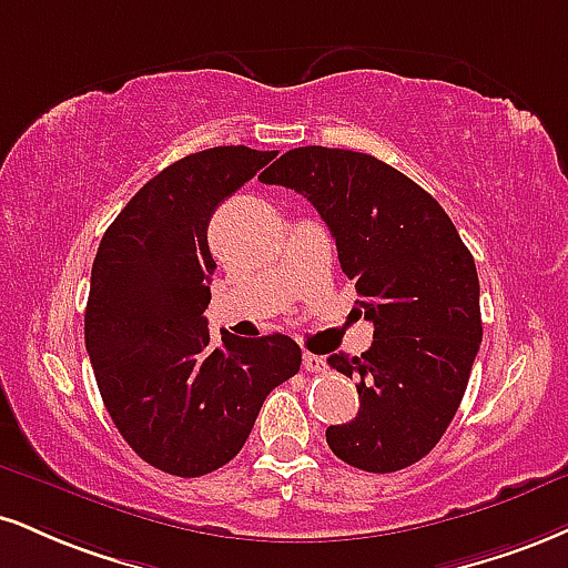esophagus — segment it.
Returning <instances> with one entry per match:
<instances>
[{"label": "esophagus", "instance_id": "esophagus-1", "mask_svg": "<svg viewBox=\"0 0 568 568\" xmlns=\"http://www.w3.org/2000/svg\"><path fill=\"white\" fill-rule=\"evenodd\" d=\"M302 362H304V371H310V373H323L325 371V359L317 357V354L306 352Z\"/></svg>", "mask_w": 568, "mask_h": 568}]
</instances>
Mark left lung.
<instances>
[{
    "label": "left lung",
    "mask_w": 568,
    "mask_h": 568,
    "mask_svg": "<svg viewBox=\"0 0 568 568\" xmlns=\"http://www.w3.org/2000/svg\"><path fill=\"white\" fill-rule=\"evenodd\" d=\"M258 180L317 209L375 327L362 357H327L359 394L357 418L327 428V447L371 474L413 466L453 423L479 352L474 256L439 203L375 155L296 148Z\"/></svg>",
    "instance_id": "obj_1"
}]
</instances>
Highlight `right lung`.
Segmentation results:
<instances>
[{"mask_svg":"<svg viewBox=\"0 0 568 568\" xmlns=\"http://www.w3.org/2000/svg\"><path fill=\"white\" fill-rule=\"evenodd\" d=\"M275 150L209 148L155 174L102 235L84 341L108 415L142 460L195 479L243 449L272 388L302 367L283 333L214 346L209 222Z\"/></svg>","mask_w":568,"mask_h":568,"instance_id":"1","label":"right lung"}]
</instances>
